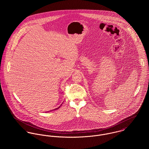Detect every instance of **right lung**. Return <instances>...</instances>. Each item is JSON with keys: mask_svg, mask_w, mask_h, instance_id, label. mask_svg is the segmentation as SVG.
Returning a JSON list of instances; mask_svg holds the SVG:
<instances>
[{"mask_svg": "<svg viewBox=\"0 0 149 149\" xmlns=\"http://www.w3.org/2000/svg\"><path fill=\"white\" fill-rule=\"evenodd\" d=\"M60 108V107H58V108H56V109H58ZM54 109H53V110H54Z\"/></svg>", "mask_w": 149, "mask_h": 149, "instance_id": "add662e5", "label": "right lung"}]
</instances>
